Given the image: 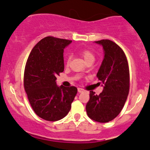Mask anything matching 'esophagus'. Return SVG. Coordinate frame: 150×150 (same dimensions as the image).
<instances>
[{
	"label": "esophagus",
	"instance_id": "1",
	"mask_svg": "<svg viewBox=\"0 0 150 150\" xmlns=\"http://www.w3.org/2000/svg\"><path fill=\"white\" fill-rule=\"evenodd\" d=\"M78 91L79 93H83V92H85V90L84 89H83V88H78Z\"/></svg>",
	"mask_w": 150,
	"mask_h": 150
}]
</instances>
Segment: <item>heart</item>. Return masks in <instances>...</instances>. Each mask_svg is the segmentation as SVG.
I'll return each instance as SVG.
<instances>
[{
  "label": "heart",
  "mask_w": 150,
  "mask_h": 150,
  "mask_svg": "<svg viewBox=\"0 0 150 150\" xmlns=\"http://www.w3.org/2000/svg\"><path fill=\"white\" fill-rule=\"evenodd\" d=\"M80 54L83 57V59L86 60V62H89V61H94L95 60V54L91 50H88V49H82L80 50ZM71 57L67 56V59H66V63L68 64L70 62Z\"/></svg>",
  "instance_id": "b5f03b06"
}]
</instances>
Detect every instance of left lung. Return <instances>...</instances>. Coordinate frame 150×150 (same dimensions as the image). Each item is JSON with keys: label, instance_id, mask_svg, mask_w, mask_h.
<instances>
[{"label": "left lung", "instance_id": "1", "mask_svg": "<svg viewBox=\"0 0 150 150\" xmlns=\"http://www.w3.org/2000/svg\"><path fill=\"white\" fill-rule=\"evenodd\" d=\"M96 43L104 50V59L96 75L103 90L99 95L90 91L86 108L90 119L106 123L120 113L127 99L130 87L129 64L124 52L113 41L102 39Z\"/></svg>", "mask_w": 150, "mask_h": 150}]
</instances>
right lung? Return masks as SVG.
Listing matches in <instances>:
<instances>
[{
  "mask_svg": "<svg viewBox=\"0 0 150 150\" xmlns=\"http://www.w3.org/2000/svg\"><path fill=\"white\" fill-rule=\"evenodd\" d=\"M71 40L47 37L31 51L25 66L23 86L36 114L49 121L63 119L71 108L78 89L56 84V77L64 71L63 52Z\"/></svg>",
  "mask_w": 150,
  "mask_h": 150,
  "instance_id": "right-lung-1",
  "label": "right lung"
}]
</instances>
